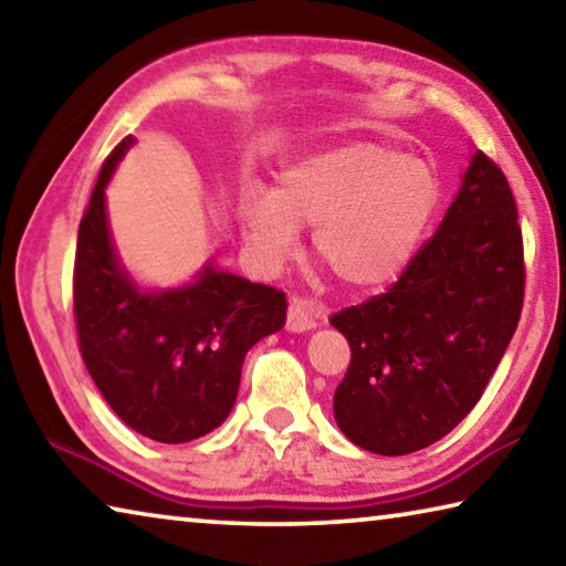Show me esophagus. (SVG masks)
I'll return each mask as SVG.
<instances>
[{"mask_svg": "<svg viewBox=\"0 0 566 566\" xmlns=\"http://www.w3.org/2000/svg\"><path fill=\"white\" fill-rule=\"evenodd\" d=\"M317 327V317L302 300L290 302V312H286V329L290 332H310Z\"/></svg>", "mask_w": 566, "mask_h": 566, "instance_id": "1", "label": "esophagus"}]
</instances>
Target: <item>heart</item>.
Wrapping results in <instances>:
<instances>
[{"instance_id": "b5f03b06", "label": "heart", "mask_w": 566, "mask_h": 566, "mask_svg": "<svg viewBox=\"0 0 566 566\" xmlns=\"http://www.w3.org/2000/svg\"><path fill=\"white\" fill-rule=\"evenodd\" d=\"M424 159L377 142H347L294 161L272 195L239 205L244 234L270 264L290 260L300 227H314V254L347 290H375L405 270L439 205Z\"/></svg>"}]
</instances>
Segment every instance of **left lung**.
I'll list each match as a JSON object with an SVG mask.
<instances>
[{"mask_svg":"<svg viewBox=\"0 0 566 566\" xmlns=\"http://www.w3.org/2000/svg\"><path fill=\"white\" fill-rule=\"evenodd\" d=\"M524 304V244L504 171L476 151L462 189L385 294L332 314L352 361L334 419L367 452L401 457L462 421L500 367Z\"/></svg>","mask_w":566,"mask_h":566,"instance_id":"1","label":"left lung"}]
</instances>
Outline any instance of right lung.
Masks as SVG:
<instances>
[{
	"mask_svg": "<svg viewBox=\"0 0 566 566\" xmlns=\"http://www.w3.org/2000/svg\"><path fill=\"white\" fill-rule=\"evenodd\" d=\"M134 139L104 159L74 256V322L94 385L155 442L212 432L234 407L247 352L286 319L284 292L207 264L181 290L142 292L114 252L104 187Z\"/></svg>",
	"mask_w": 566,
	"mask_h": 566,
	"instance_id": "obj_1",
	"label": "right lung"
}]
</instances>
